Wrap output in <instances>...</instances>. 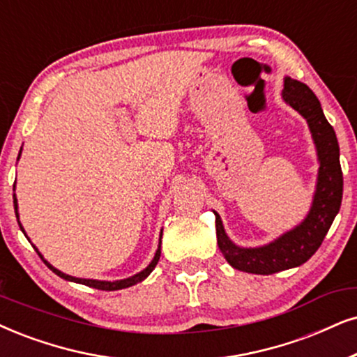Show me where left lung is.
Here are the masks:
<instances>
[{
  "mask_svg": "<svg viewBox=\"0 0 357 357\" xmlns=\"http://www.w3.org/2000/svg\"><path fill=\"white\" fill-rule=\"evenodd\" d=\"M282 98L308 123L319 165L317 188L306 218L291 231L260 247H241L234 243L225 234L220 215L214 211L218 245L224 259L234 268L247 273L272 275L300 267L319 249L341 207L340 145L335 130L323 114L321 103L308 85L291 77L283 79Z\"/></svg>",
  "mask_w": 357,
  "mask_h": 357,
  "instance_id": "1",
  "label": "left lung"
}]
</instances>
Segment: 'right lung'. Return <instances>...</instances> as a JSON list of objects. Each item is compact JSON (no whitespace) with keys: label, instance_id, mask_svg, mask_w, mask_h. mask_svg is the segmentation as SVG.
Here are the masks:
<instances>
[{"label":"right lung","instance_id":"obj_1","mask_svg":"<svg viewBox=\"0 0 357 357\" xmlns=\"http://www.w3.org/2000/svg\"><path fill=\"white\" fill-rule=\"evenodd\" d=\"M21 150H22V148H21ZM20 156H21V151H20ZM20 156H17V160H20ZM15 188H16V183H15ZM13 202H15V212H16L17 224H20L21 231L24 232V227H22L21 222H20V212H17V199H16V194H13ZM24 236H26V232H24ZM26 237H28V236H26ZM161 237H163V231L160 232V243H158L156 254H155V257H153V260L150 261V265H148L146 268H143L142 272H138L137 275H132V277L123 278V280H115V282H105V280H92V278H77V277H72V275H67V273H64V272H61V270H57L56 267H52V265L49 264V261L43 257V254H40V252L38 250V247H36V245H33V247L36 249V252H38V254H39L40 259H43L44 264H46L47 267L51 268L54 273L59 275V277L64 278V280H67V282L82 283V285L92 287V288H97V290L115 291V290H121V288H128V287H132V285H137V283L143 282V280H145V278L148 277V275H150V273L153 272V270H155L156 264H158V260H160V255H161ZM28 241H29V237H28Z\"/></svg>","mask_w":357,"mask_h":357}]
</instances>
